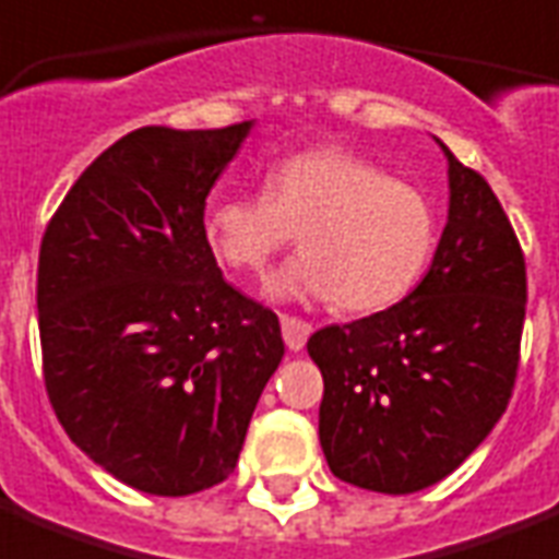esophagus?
Here are the masks:
<instances>
[{"label": "esophagus", "mask_w": 559, "mask_h": 559, "mask_svg": "<svg viewBox=\"0 0 559 559\" xmlns=\"http://www.w3.org/2000/svg\"><path fill=\"white\" fill-rule=\"evenodd\" d=\"M280 325H283V340L290 352H299V348L306 345L308 334H311V325H308L306 320H299V317H288V313H283V317H280Z\"/></svg>", "instance_id": "obj_1"}]
</instances>
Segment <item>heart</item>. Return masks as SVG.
<instances>
[{
	"mask_svg": "<svg viewBox=\"0 0 559 559\" xmlns=\"http://www.w3.org/2000/svg\"><path fill=\"white\" fill-rule=\"evenodd\" d=\"M207 251L230 274H262L299 234L302 253L269 276L276 302H331L385 311L417 288L437 248L435 205L417 186L340 147L288 156L260 197L207 205Z\"/></svg>",
	"mask_w": 559,
	"mask_h": 559,
	"instance_id": "b5f03b06",
	"label": "heart"
}]
</instances>
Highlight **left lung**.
Masks as SVG:
<instances>
[{
	"label": "left lung",
	"instance_id": "8db88e82",
	"mask_svg": "<svg viewBox=\"0 0 559 559\" xmlns=\"http://www.w3.org/2000/svg\"><path fill=\"white\" fill-rule=\"evenodd\" d=\"M449 159V219L431 269L396 306L308 340L325 394L320 445L334 477L414 495L449 477L511 400L525 260L500 200Z\"/></svg>",
	"mask_w": 559,
	"mask_h": 559
}]
</instances>
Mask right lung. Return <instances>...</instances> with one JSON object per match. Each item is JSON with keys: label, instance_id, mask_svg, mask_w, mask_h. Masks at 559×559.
I'll use <instances>...</instances> for the list:
<instances>
[{"label": "right lung", "instance_id": "right-lung-1", "mask_svg": "<svg viewBox=\"0 0 559 559\" xmlns=\"http://www.w3.org/2000/svg\"><path fill=\"white\" fill-rule=\"evenodd\" d=\"M253 122L140 128L87 165L48 223L36 308L50 405L124 486L223 483L285 354L276 313L223 280L205 200Z\"/></svg>", "mask_w": 559, "mask_h": 559}]
</instances>
